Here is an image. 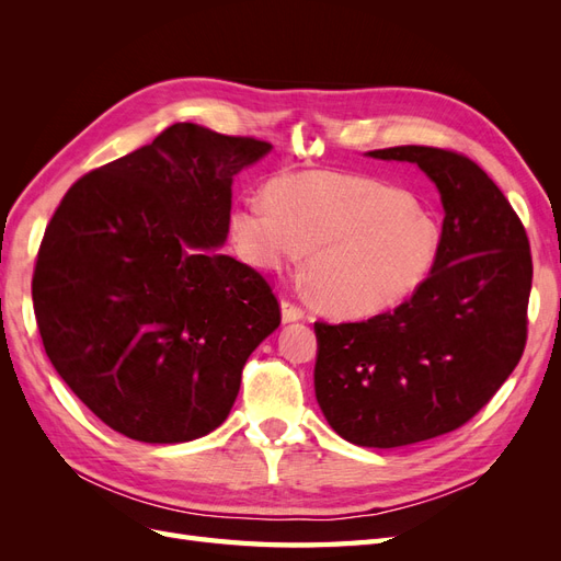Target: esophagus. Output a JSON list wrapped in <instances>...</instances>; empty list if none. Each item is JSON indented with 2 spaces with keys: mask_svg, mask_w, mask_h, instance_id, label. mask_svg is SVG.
<instances>
[{
  "mask_svg": "<svg viewBox=\"0 0 561 561\" xmlns=\"http://www.w3.org/2000/svg\"><path fill=\"white\" fill-rule=\"evenodd\" d=\"M304 309L299 307V304H295V301H290V299H285L283 301V322H295V320H304Z\"/></svg>",
  "mask_w": 561,
  "mask_h": 561,
  "instance_id": "esophagus-1",
  "label": "esophagus"
}]
</instances>
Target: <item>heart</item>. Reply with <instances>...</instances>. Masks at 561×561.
Returning <instances> with one entry per match:
<instances>
[{"label": "heart", "instance_id": "b5f03b06", "mask_svg": "<svg viewBox=\"0 0 561 561\" xmlns=\"http://www.w3.org/2000/svg\"><path fill=\"white\" fill-rule=\"evenodd\" d=\"M231 236L260 271L293 266L309 250L313 297L344 318L396 309L428 280L443 250V227L416 196L334 173L287 175L268 194L241 196Z\"/></svg>", "mask_w": 561, "mask_h": 561}]
</instances>
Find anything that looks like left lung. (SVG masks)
<instances>
[{
    "instance_id": "left-lung-1",
    "label": "left lung",
    "mask_w": 561,
    "mask_h": 561,
    "mask_svg": "<svg viewBox=\"0 0 561 561\" xmlns=\"http://www.w3.org/2000/svg\"><path fill=\"white\" fill-rule=\"evenodd\" d=\"M371 159L416 163L439 190L443 250L398 309L363 322H316V398L360 447L393 449L461 428L513 375L526 346L531 250L511 201L468 157L388 147Z\"/></svg>"
}]
</instances>
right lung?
Masks as SVG:
<instances>
[{"label":"right lung","instance_id":"1","mask_svg":"<svg viewBox=\"0 0 561 561\" xmlns=\"http://www.w3.org/2000/svg\"><path fill=\"white\" fill-rule=\"evenodd\" d=\"M268 142L173 124L79 178L44 231L37 328L62 381L110 428L175 445L222 423L250 353L280 325L227 241L231 182Z\"/></svg>","mask_w":561,"mask_h":561}]
</instances>
